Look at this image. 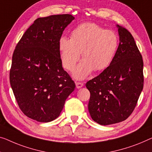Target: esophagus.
<instances>
[{"label": "esophagus", "mask_w": 152, "mask_h": 152, "mask_svg": "<svg viewBox=\"0 0 152 152\" xmlns=\"http://www.w3.org/2000/svg\"><path fill=\"white\" fill-rule=\"evenodd\" d=\"M76 88L77 89H80L82 87H83V83L81 82H76Z\"/></svg>", "instance_id": "obj_1"}]
</instances>
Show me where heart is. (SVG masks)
Returning <instances> with one entry per match:
<instances>
[{
    "mask_svg": "<svg viewBox=\"0 0 152 152\" xmlns=\"http://www.w3.org/2000/svg\"><path fill=\"white\" fill-rule=\"evenodd\" d=\"M119 46L116 33L91 22L79 24L71 33V39L62 37L58 42L62 64L72 71L81 55L84 59L74 72L82 79L93 69L101 71L111 64Z\"/></svg>",
    "mask_w": 152,
    "mask_h": 152,
    "instance_id": "obj_1",
    "label": "heart"
}]
</instances>
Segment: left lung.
Returning a JSON list of instances; mask_svg holds the SVG:
<instances>
[{
    "label": "left lung",
    "instance_id": "left-lung-1",
    "mask_svg": "<svg viewBox=\"0 0 152 152\" xmlns=\"http://www.w3.org/2000/svg\"><path fill=\"white\" fill-rule=\"evenodd\" d=\"M119 44L109 67L86 83L88 108L100 125L119 123L132 114L143 88V61L132 34L117 25Z\"/></svg>",
    "mask_w": 152,
    "mask_h": 152
}]
</instances>
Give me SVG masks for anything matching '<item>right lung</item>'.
<instances>
[{"instance_id":"obj_1","label":"right lung","mask_w":152,"mask_h":152,"mask_svg":"<svg viewBox=\"0 0 152 152\" xmlns=\"http://www.w3.org/2000/svg\"><path fill=\"white\" fill-rule=\"evenodd\" d=\"M74 19L70 14L39 18L15 46L10 80L22 112L39 122L59 116L75 83L63 69L58 42Z\"/></svg>"}]
</instances>
